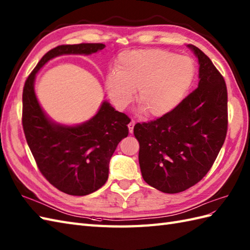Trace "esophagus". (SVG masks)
<instances>
[{"label":"esophagus","instance_id":"esophagus-1","mask_svg":"<svg viewBox=\"0 0 250 250\" xmlns=\"http://www.w3.org/2000/svg\"><path fill=\"white\" fill-rule=\"evenodd\" d=\"M134 125H135V123H134V120H131V123L129 124V131H130V133H133V129H134Z\"/></svg>","mask_w":250,"mask_h":250}]
</instances>
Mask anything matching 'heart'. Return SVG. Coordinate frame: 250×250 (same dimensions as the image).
I'll return each instance as SVG.
<instances>
[{
	"label": "heart",
	"instance_id": "obj_1",
	"mask_svg": "<svg viewBox=\"0 0 250 250\" xmlns=\"http://www.w3.org/2000/svg\"><path fill=\"white\" fill-rule=\"evenodd\" d=\"M195 65L171 51L143 49L121 53L117 72L109 73L105 88L109 100L125 109L134 100L151 117H163L180 105L193 83Z\"/></svg>",
	"mask_w": 250,
	"mask_h": 250
}]
</instances>
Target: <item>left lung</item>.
I'll use <instances>...</instances> for the list:
<instances>
[{"label":"left lung","mask_w":250,"mask_h":250,"mask_svg":"<svg viewBox=\"0 0 250 250\" xmlns=\"http://www.w3.org/2000/svg\"><path fill=\"white\" fill-rule=\"evenodd\" d=\"M188 46L199 61L198 87L170 114L134 125L142 176L167 194L194 187L207 175L228 130L224 77L199 48Z\"/></svg>","instance_id":"1"}]
</instances>
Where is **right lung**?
I'll return each instance as SVG.
<instances>
[{
	"label": "right lung",
	"instance_id": "right-lung-1",
	"mask_svg": "<svg viewBox=\"0 0 250 250\" xmlns=\"http://www.w3.org/2000/svg\"><path fill=\"white\" fill-rule=\"evenodd\" d=\"M103 43L62 44L42 56L28 75L22 94V125L42 175L62 193L85 196L105 184L108 164L121 139L129 134L130 118L103 102L95 117L77 126L55 125L35 96V75L44 63L62 54H91Z\"/></svg>",
	"mask_w": 250,
	"mask_h": 250
}]
</instances>
